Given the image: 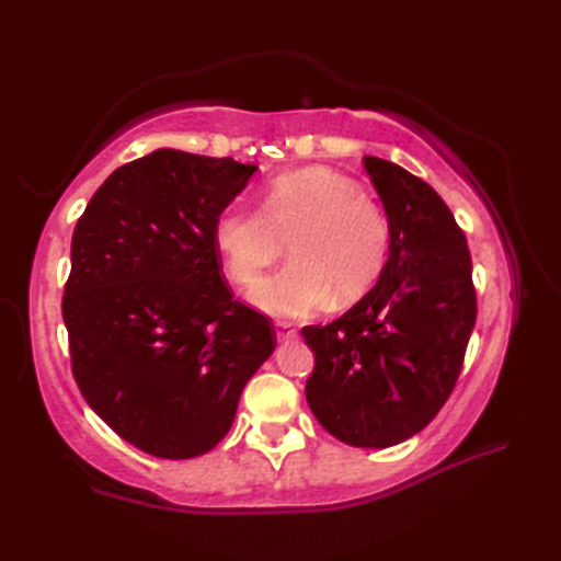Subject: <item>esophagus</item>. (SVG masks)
Here are the masks:
<instances>
[{
	"label": "esophagus",
	"mask_w": 561,
	"mask_h": 561,
	"mask_svg": "<svg viewBox=\"0 0 561 561\" xmlns=\"http://www.w3.org/2000/svg\"><path fill=\"white\" fill-rule=\"evenodd\" d=\"M277 340L279 342H287V340H294L296 337V330L291 328V323H287V320H277Z\"/></svg>",
	"instance_id": "esophagus-1"
}]
</instances>
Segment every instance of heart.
<instances>
[{
	"label": "heart",
	"instance_id": "obj_1",
	"mask_svg": "<svg viewBox=\"0 0 561 561\" xmlns=\"http://www.w3.org/2000/svg\"><path fill=\"white\" fill-rule=\"evenodd\" d=\"M390 221L378 202L347 175L304 169L274 178L260 209L229 207L214 224V243L236 284H253L284 255L282 272L250 289V301L272 316L304 318L364 296L390 257Z\"/></svg>",
	"mask_w": 561,
	"mask_h": 561
}]
</instances>
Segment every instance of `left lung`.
I'll return each instance as SVG.
<instances>
[{"label":"left lung","mask_w":561,"mask_h":561,"mask_svg":"<svg viewBox=\"0 0 561 561\" xmlns=\"http://www.w3.org/2000/svg\"><path fill=\"white\" fill-rule=\"evenodd\" d=\"M392 241L376 287L330 325H306V380L320 426L359 448H388L434 420L456 388L478 318L468 241L446 202L402 165L364 157Z\"/></svg>","instance_id":"left-lung-1"}]
</instances>
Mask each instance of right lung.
<instances>
[{"mask_svg": "<svg viewBox=\"0 0 561 561\" xmlns=\"http://www.w3.org/2000/svg\"><path fill=\"white\" fill-rule=\"evenodd\" d=\"M257 165L178 149L113 171L71 236L62 318L89 408L157 458L202 456L277 347L272 320L236 301L214 224Z\"/></svg>", "mask_w": 561, "mask_h": 561, "instance_id": "right-lung-1", "label": "right lung"}]
</instances>
